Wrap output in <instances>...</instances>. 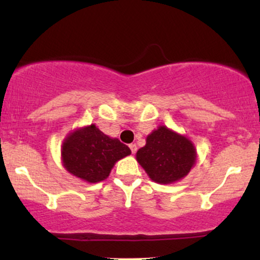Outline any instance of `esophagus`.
I'll use <instances>...</instances> for the list:
<instances>
[{
    "label": "esophagus",
    "mask_w": 260,
    "mask_h": 260,
    "mask_svg": "<svg viewBox=\"0 0 260 260\" xmlns=\"http://www.w3.org/2000/svg\"><path fill=\"white\" fill-rule=\"evenodd\" d=\"M129 149H131V151H132V154H136V151H137V145H136V144H131V145H129Z\"/></svg>",
    "instance_id": "34e87169"
}]
</instances>
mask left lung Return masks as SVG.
<instances>
[{
	"instance_id": "left-lung-1",
	"label": "left lung",
	"mask_w": 260,
	"mask_h": 260,
	"mask_svg": "<svg viewBox=\"0 0 260 260\" xmlns=\"http://www.w3.org/2000/svg\"><path fill=\"white\" fill-rule=\"evenodd\" d=\"M136 159L151 181L171 184L189 174L197 162L194 144L184 134L159 126L147 137Z\"/></svg>"
}]
</instances>
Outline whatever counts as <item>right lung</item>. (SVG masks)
<instances>
[{
    "label": "right lung",
    "instance_id": "right-lung-1",
    "mask_svg": "<svg viewBox=\"0 0 260 260\" xmlns=\"http://www.w3.org/2000/svg\"><path fill=\"white\" fill-rule=\"evenodd\" d=\"M131 154V149L91 123L67 134L61 145L63 168L88 183L106 180L115 164Z\"/></svg>",
    "mask_w": 260,
    "mask_h": 260
}]
</instances>
